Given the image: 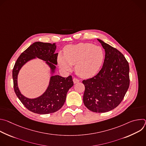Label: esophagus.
Segmentation results:
<instances>
[{"label": "esophagus", "mask_w": 146, "mask_h": 146, "mask_svg": "<svg viewBox=\"0 0 146 146\" xmlns=\"http://www.w3.org/2000/svg\"><path fill=\"white\" fill-rule=\"evenodd\" d=\"M73 81L74 84H76V83H77V82H78L80 81V80L78 78H74L73 79Z\"/></svg>", "instance_id": "34e87169"}]
</instances>
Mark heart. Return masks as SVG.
Wrapping results in <instances>:
<instances>
[{"instance_id":"1","label":"heart","mask_w":146,"mask_h":146,"mask_svg":"<svg viewBox=\"0 0 146 146\" xmlns=\"http://www.w3.org/2000/svg\"><path fill=\"white\" fill-rule=\"evenodd\" d=\"M104 52L102 48L92 43H80L68 45L64 50V55L59 54L58 63L61 69L70 71L75 65L76 73L82 78L95 76L102 65Z\"/></svg>"}]
</instances>
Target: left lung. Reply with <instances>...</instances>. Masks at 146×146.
Segmentation results:
<instances>
[{
	"label": "left lung",
	"mask_w": 146,
	"mask_h": 146,
	"mask_svg": "<svg viewBox=\"0 0 146 146\" xmlns=\"http://www.w3.org/2000/svg\"><path fill=\"white\" fill-rule=\"evenodd\" d=\"M105 51L102 68L94 77L82 81L83 102L90 110L105 113L117 107L129 87V66L123 55L100 39Z\"/></svg>",
	"instance_id": "obj_1"
}]
</instances>
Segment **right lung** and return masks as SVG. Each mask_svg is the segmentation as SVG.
Instances as JSON below:
<instances>
[{
	"instance_id": "add662e5",
	"label": "right lung",
	"mask_w": 146,
	"mask_h": 146,
	"mask_svg": "<svg viewBox=\"0 0 146 146\" xmlns=\"http://www.w3.org/2000/svg\"><path fill=\"white\" fill-rule=\"evenodd\" d=\"M55 43L37 41L31 45L17 59L13 70V79L15 93L24 106L29 111L40 114L52 113L59 110L65 102L67 92L73 86L71 76L67 78L52 75L46 91L41 96L29 99L21 93L17 83L18 74L21 68L29 60L37 58L49 66L52 74L55 73L57 65L58 53H55Z\"/></svg>"
}]
</instances>
